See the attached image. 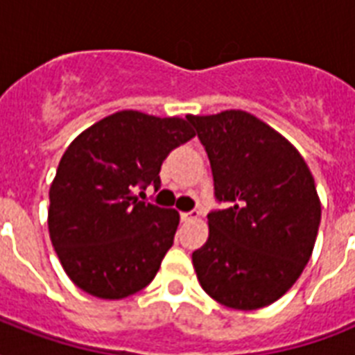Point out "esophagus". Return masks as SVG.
<instances>
[{"instance_id": "esophagus-1", "label": "esophagus", "mask_w": 355, "mask_h": 355, "mask_svg": "<svg viewBox=\"0 0 355 355\" xmlns=\"http://www.w3.org/2000/svg\"><path fill=\"white\" fill-rule=\"evenodd\" d=\"M197 216H199V211H197V210L182 211V214H180V219H182V221L186 223V221H191V219H197Z\"/></svg>"}]
</instances>
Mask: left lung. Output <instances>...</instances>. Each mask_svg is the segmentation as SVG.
<instances>
[{"instance_id":"obj_1","label":"left lung","mask_w":355,"mask_h":355,"mask_svg":"<svg viewBox=\"0 0 355 355\" xmlns=\"http://www.w3.org/2000/svg\"><path fill=\"white\" fill-rule=\"evenodd\" d=\"M210 158L225 210L208 214L195 272L214 300L259 309L284 297L311 258L320 223L313 175L295 147L243 110L188 116Z\"/></svg>"}]
</instances>
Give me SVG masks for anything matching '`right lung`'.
I'll return each instance as SVG.
<instances>
[{
    "mask_svg": "<svg viewBox=\"0 0 355 355\" xmlns=\"http://www.w3.org/2000/svg\"><path fill=\"white\" fill-rule=\"evenodd\" d=\"M193 136L188 119L121 110L69 144L49 188L47 227L75 286L119 300L153 282L180 216L136 191L160 188L162 162Z\"/></svg>",
    "mask_w": 355,
    "mask_h": 355,
    "instance_id": "add662e5",
    "label": "right lung"
}]
</instances>
